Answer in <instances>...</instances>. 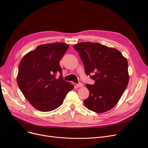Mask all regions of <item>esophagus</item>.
<instances>
[{"instance_id":"1","label":"esophagus","mask_w":148,"mask_h":148,"mask_svg":"<svg viewBox=\"0 0 148 148\" xmlns=\"http://www.w3.org/2000/svg\"><path fill=\"white\" fill-rule=\"evenodd\" d=\"M83 84L82 83H78V84H77V85H76V87L77 88H82V87H83Z\"/></svg>"}]
</instances>
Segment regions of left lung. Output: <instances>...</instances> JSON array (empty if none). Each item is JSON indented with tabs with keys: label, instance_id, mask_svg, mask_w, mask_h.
<instances>
[{
	"label": "left lung",
	"instance_id": "obj_1",
	"mask_svg": "<svg viewBox=\"0 0 148 148\" xmlns=\"http://www.w3.org/2000/svg\"><path fill=\"white\" fill-rule=\"evenodd\" d=\"M84 65V71L95 81L86 85L89 90L84 104L96 113L110 110L117 104L129 81L128 62L116 49L97 42H80L73 46ZM91 73L95 75L90 76Z\"/></svg>",
	"mask_w": 148,
	"mask_h": 148
}]
</instances>
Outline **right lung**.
I'll return each instance as SVG.
<instances>
[{
	"mask_svg": "<svg viewBox=\"0 0 148 148\" xmlns=\"http://www.w3.org/2000/svg\"><path fill=\"white\" fill-rule=\"evenodd\" d=\"M69 47L63 42L42 44L24 56L18 66L17 84L36 109L50 112L64 102L73 84L63 80L59 62ZM60 73L58 79L57 73Z\"/></svg>",
	"mask_w": 148,
	"mask_h": 148,
	"instance_id": "obj_1",
	"label": "right lung"
}]
</instances>
